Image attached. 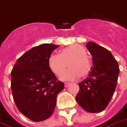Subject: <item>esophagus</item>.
<instances>
[{
	"label": "esophagus",
	"mask_w": 127,
	"mask_h": 127,
	"mask_svg": "<svg viewBox=\"0 0 127 127\" xmlns=\"http://www.w3.org/2000/svg\"><path fill=\"white\" fill-rule=\"evenodd\" d=\"M69 85H70V83H67V82L64 83V87H67Z\"/></svg>",
	"instance_id": "1"
}]
</instances>
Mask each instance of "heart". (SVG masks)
Masks as SVG:
<instances>
[{
	"label": "heart",
	"mask_w": 127,
	"mask_h": 127,
	"mask_svg": "<svg viewBox=\"0 0 127 127\" xmlns=\"http://www.w3.org/2000/svg\"><path fill=\"white\" fill-rule=\"evenodd\" d=\"M70 69L63 77L64 80H75L81 77H85L92 69V63L87 56L84 47L79 44L68 46L61 50L59 54H52L48 58V66L52 73L61 77L67 68Z\"/></svg>",
	"instance_id": "heart-1"
}]
</instances>
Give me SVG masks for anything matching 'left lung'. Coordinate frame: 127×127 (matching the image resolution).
Returning <instances> with one entry per match:
<instances>
[{
    "instance_id": "8db88e82",
    "label": "left lung",
    "mask_w": 127,
    "mask_h": 127,
    "mask_svg": "<svg viewBox=\"0 0 127 127\" xmlns=\"http://www.w3.org/2000/svg\"><path fill=\"white\" fill-rule=\"evenodd\" d=\"M92 55L93 66L88 77L79 83L75 99L79 105L89 112H100L110 102L119 77V64L111 52L94 42L87 43Z\"/></svg>"
}]
</instances>
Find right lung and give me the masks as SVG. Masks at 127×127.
I'll return each instance as SVG.
<instances>
[{"instance_id":"1","label":"right lung","mask_w":127,"mask_h":127,"mask_svg":"<svg viewBox=\"0 0 127 127\" xmlns=\"http://www.w3.org/2000/svg\"><path fill=\"white\" fill-rule=\"evenodd\" d=\"M59 45L43 44L19 58L11 71V90L17 108L35 122L51 116L64 83L48 66V58Z\"/></svg>"}]
</instances>
